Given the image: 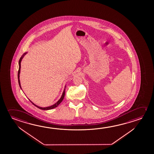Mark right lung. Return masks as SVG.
Wrapping results in <instances>:
<instances>
[{"label": "right lung", "mask_w": 154, "mask_h": 154, "mask_svg": "<svg viewBox=\"0 0 154 154\" xmlns=\"http://www.w3.org/2000/svg\"><path fill=\"white\" fill-rule=\"evenodd\" d=\"M27 53H25L22 56H21V57L20 59V60H19V70H18V83H19V85L20 86V88H21V87L20 85V78H19V75H20V68H21V60L23 59V57L24 56V55H25ZM64 95H65V89L64 90V91H63V94H62V97H61V98L60 99V100H58L56 103H55L54 105H53L52 106H49V107H39V106H38L37 105H35L34 103H33L32 101H31V103H32L33 105H34V106H36V107H37L38 108V109H43V110H48V109H54V108H55L57 106H58V105L60 104V103H61V102L62 101V100H63V99H64Z\"/></svg>", "instance_id": "add662e5"}]
</instances>
